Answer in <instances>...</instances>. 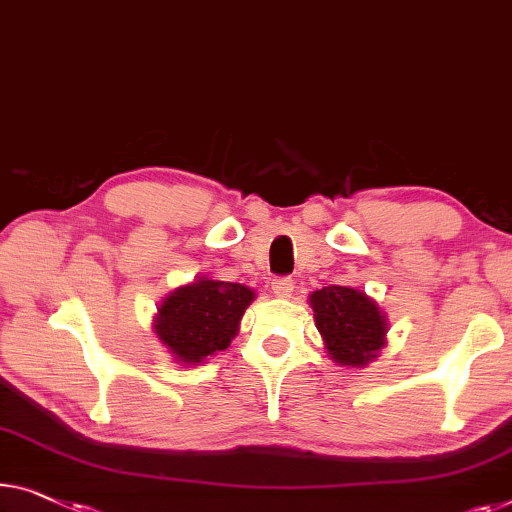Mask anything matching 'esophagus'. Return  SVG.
Here are the masks:
<instances>
[{
  "mask_svg": "<svg viewBox=\"0 0 512 512\" xmlns=\"http://www.w3.org/2000/svg\"><path fill=\"white\" fill-rule=\"evenodd\" d=\"M271 289H273V294H278V296H289L294 292V280L289 276H278V278H273Z\"/></svg>",
  "mask_w": 512,
  "mask_h": 512,
  "instance_id": "1",
  "label": "esophagus"
}]
</instances>
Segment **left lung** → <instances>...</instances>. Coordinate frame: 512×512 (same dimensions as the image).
Segmentation results:
<instances>
[{
  "label": "left lung",
  "instance_id": "1",
  "mask_svg": "<svg viewBox=\"0 0 512 512\" xmlns=\"http://www.w3.org/2000/svg\"><path fill=\"white\" fill-rule=\"evenodd\" d=\"M310 305L335 363L361 368L384 347L386 319L375 301L358 289L329 285L310 296Z\"/></svg>",
  "mask_w": 512,
  "mask_h": 512
}]
</instances>
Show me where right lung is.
Segmentation results:
<instances>
[{"instance_id": "obj_1", "label": "right lung", "mask_w": 512, "mask_h": 512, "mask_svg": "<svg viewBox=\"0 0 512 512\" xmlns=\"http://www.w3.org/2000/svg\"><path fill=\"white\" fill-rule=\"evenodd\" d=\"M253 299L239 282L202 278L167 296L158 308L156 333L181 363H200L227 349Z\"/></svg>"}]
</instances>
